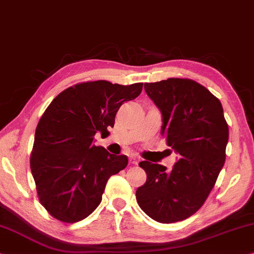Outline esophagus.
Returning <instances> with one entry per match:
<instances>
[{
    "label": "esophagus",
    "mask_w": 254,
    "mask_h": 254,
    "mask_svg": "<svg viewBox=\"0 0 254 254\" xmlns=\"http://www.w3.org/2000/svg\"><path fill=\"white\" fill-rule=\"evenodd\" d=\"M129 161H130V164L137 165V163H138V158L136 157L135 154H131V156L129 157Z\"/></svg>",
    "instance_id": "1"
}]
</instances>
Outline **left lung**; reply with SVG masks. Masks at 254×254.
<instances>
[{
  "label": "left lung",
  "mask_w": 254,
  "mask_h": 254,
  "mask_svg": "<svg viewBox=\"0 0 254 254\" xmlns=\"http://www.w3.org/2000/svg\"><path fill=\"white\" fill-rule=\"evenodd\" d=\"M163 115L161 135L180 154L172 171L141 161L146 181L136 190L143 212L161 223L182 221L199 209L226 160L228 124L218 98L191 79L144 83Z\"/></svg>",
  "instance_id": "1"
}]
</instances>
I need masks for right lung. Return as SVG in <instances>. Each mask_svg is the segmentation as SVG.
<instances>
[{
	"label": "right lung",
	"mask_w": 254,
	"mask_h": 254,
	"mask_svg": "<svg viewBox=\"0 0 254 254\" xmlns=\"http://www.w3.org/2000/svg\"><path fill=\"white\" fill-rule=\"evenodd\" d=\"M142 87L106 80L76 83L46 109L29 164L40 203L55 219L74 223L87 218L100 205L110 176L127 166V156L96 146L94 136L109 135L120 106L137 97Z\"/></svg>",
	"instance_id": "add662e5"
}]
</instances>
